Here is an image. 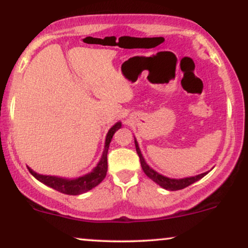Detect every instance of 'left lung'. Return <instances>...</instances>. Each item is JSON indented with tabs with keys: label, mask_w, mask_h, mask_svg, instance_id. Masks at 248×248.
I'll return each mask as SVG.
<instances>
[{
	"label": "left lung",
	"mask_w": 248,
	"mask_h": 248,
	"mask_svg": "<svg viewBox=\"0 0 248 248\" xmlns=\"http://www.w3.org/2000/svg\"><path fill=\"white\" fill-rule=\"evenodd\" d=\"M135 147H136V153H138L139 157H140V162H141V167H142V170H143L144 173L149 177L150 179H153L155 183H157L158 186L163 187V189H167V190H170V191H176V190H182L184 189V187L191 186L192 183H195V182H197L198 179L203 178L204 176L206 175L207 172H204V173H201V175H197V176H193V177H186V178H181V179H176V178H169V177H166V176L161 175V173H158L157 171H155V170L152 169L148 164L146 163V161H144L143 156H142L141 154V150L140 148H139V144L138 142L135 140Z\"/></svg>",
	"instance_id": "1"
}]
</instances>
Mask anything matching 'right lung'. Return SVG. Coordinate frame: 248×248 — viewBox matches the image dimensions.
Listing matches in <instances>:
<instances>
[{"label":"right lung","mask_w":248,"mask_h":248,"mask_svg":"<svg viewBox=\"0 0 248 248\" xmlns=\"http://www.w3.org/2000/svg\"><path fill=\"white\" fill-rule=\"evenodd\" d=\"M121 128V122H116V124L108 130L107 136H106V142H105V149L102 153V156L99 161V163L96 164V167L87 175L81 176V177L75 178V179H69V178H62V177H56V176H46V175H39L33 171L32 169L28 168L31 175L33 177L38 179L39 182H42L45 186L52 187V189L57 190V191L65 193V195H72L77 196L80 195L88 191V190L93 189V187L100 184L104 178L106 177L107 173V153L108 148H109V143L112 141L113 135L118 129Z\"/></svg>","instance_id":"1"}]
</instances>
